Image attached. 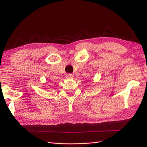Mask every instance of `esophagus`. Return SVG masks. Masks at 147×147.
<instances>
[{
	"instance_id": "obj_1",
	"label": "esophagus",
	"mask_w": 147,
	"mask_h": 147,
	"mask_svg": "<svg viewBox=\"0 0 147 147\" xmlns=\"http://www.w3.org/2000/svg\"><path fill=\"white\" fill-rule=\"evenodd\" d=\"M73 77H74L73 76V74H66V78L67 79H72Z\"/></svg>"
}]
</instances>
